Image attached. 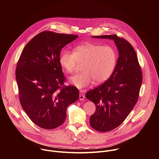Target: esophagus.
Wrapping results in <instances>:
<instances>
[{
    "label": "esophagus",
    "instance_id": "esophagus-1",
    "mask_svg": "<svg viewBox=\"0 0 159 159\" xmlns=\"http://www.w3.org/2000/svg\"><path fill=\"white\" fill-rule=\"evenodd\" d=\"M85 98V97L84 94H83L80 93V95H79V99H80V101H84Z\"/></svg>",
    "mask_w": 159,
    "mask_h": 159
}]
</instances>
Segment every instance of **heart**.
<instances>
[{"instance_id": "heart-1", "label": "heart", "mask_w": 159, "mask_h": 159, "mask_svg": "<svg viewBox=\"0 0 159 159\" xmlns=\"http://www.w3.org/2000/svg\"><path fill=\"white\" fill-rule=\"evenodd\" d=\"M118 55L115 49L109 45L87 43L77 46L73 52H62L60 63L67 74L75 72L78 63H83L82 73L69 78L70 83L79 89H83L94 83L107 80L114 72Z\"/></svg>"}]
</instances>
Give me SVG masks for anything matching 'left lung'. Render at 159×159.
Wrapping results in <instances>:
<instances>
[{"mask_svg": "<svg viewBox=\"0 0 159 159\" xmlns=\"http://www.w3.org/2000/svg\"><path fill=\"white\" fill-rule=\"evenodd\" d=\"M93 37L113 39L119 51L115 69L111 77L85 94L96 107L90 118V126L98 131L107 132L118 127L137 102L142 71L137 53L126 39L116 34Z\"/></svg>", "mask_w": 159, "mask_h": 159, "instance_id": "left-lung-1", "label": "left lung"}]
</instances>
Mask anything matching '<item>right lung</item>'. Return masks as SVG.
Segmentation results:
<instances>
[{"label": "right lung", "mask_w": 159, "mask_h": 159, "mask_svg": "<svg viewBox=\"0 0 159 159\" xmlns=\"http://www.w3.org/2000/svg\"><path fill=\"white\" fill-rule=\"evenodd\" d=\"M78 35L44 31L25 47L16 69L22 107L37 126L47 129L61 125L66 108L79 97L78 89L65 85L60 55Z\"/></svg>", "instance_id": "add662e5"}]
</instances>
